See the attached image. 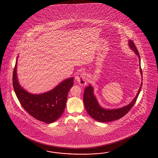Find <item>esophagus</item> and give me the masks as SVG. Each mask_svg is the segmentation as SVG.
I'll list each match as a JSON object with an SVG mask.
<instances>
[{
  "label": "esophagus",
  "instance_id": "1",
  "mask_svg": "<svg viewBox=\"0 0 158 158\" xmlns=\"http://www.w3.org/2000/svg\"><path fill=\"white\" fill-rule=\"evenodd\" d=\"M75 80L79 85L85 86L86 85V73L85 72L79 73L75 77Z\"/></svg>",
  "mask_w": 158,
  "mask_h": 158
}]
</instances>
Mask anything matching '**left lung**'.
<instances>
[{
	"label": "left lung",
	"instance_id": "obj_1",
	"mask_svg": "<svg viewBox=\"0 0 158 158\" xmlns=\"http://www.w3.org/2000/svg\"><path fill=\"white\" fill-rule=\"evenodd\" d=\"M129 46L139 57L140 73L141 74V77L143 79V73L140 65V57L139 55V54L133 42L131 40H129ZM142 85L143 82H141V86L139 88V91L137 92L136 96L134 97V99L129 104L116 109H106L102 107L100 105L98 101L94 94L93 87L91 86V85H89V86H87L85 88L83 94V103L85 105V107L87 113L91 118L98 122H110L112 121H114L115 120L119 119L121 118L124 116L126 114H127V112L131 110V108L134 105L135 101L138 98L139 92L141 91Z\"/></svg>",
	"mask_w": 158,
	"mask_h": 158
}]
</instances>
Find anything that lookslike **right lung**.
<instances>
[{
	"label": "right lung",
	"instance_id": "obj_1",
	"mask_svg": "<svg viewBox=\"0 0 158 158\" xmlns=\"http://www.w3.org/2000/svg\"><path fill=\"white\" fill-rule=\"evenodd\" d=\"M17 58L13 71V85L15 93L24 110L36 119L46 123L54 122L65 108L67 96L73 85V77L61 81L50 91L34 94L20 85L17 73Z\"/></svg>",
	"mask_w": 158,
	"mask_h": 158
}]
</instances>
